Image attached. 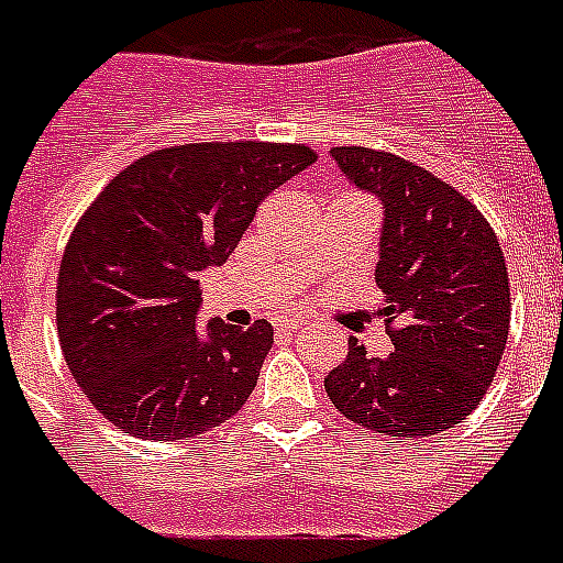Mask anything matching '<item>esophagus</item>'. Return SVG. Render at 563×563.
Here are the masks:
<instances>
[{"instance_id": "34e87169", "label": "esophagus", "mask_w": 563, "mask_h": 563, "mask_svg": "<svg viewBox=\"0 0 563 563\" xmlns=\"http://www.w3.org/2000/svg\"><path fill=\"white\" fill-rule=\"evenodd\" d=\"M274 325H277L280 332H297V329H303L306 320L291 318V314H283V318H274Z\"/></svg>"}]
</instances>
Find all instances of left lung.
<instances>
[{"instance_id": "1", "label": "left lung", "mask_w": 563, "mask_h": 563, "mask_svg": "<svg viewBox=\"0 0 563 563\" xmlns=\"http://www.w3.org/2000/svg\"><path fill=\"white\" fill-rule=\"evenodd\" d=\"M343 177L384 206L375 266L386 357L349 338L323 377L340 415L391 441L452 429L493 384L509 334V274L495 231L464 194L384 151L332 148Z\"/></svg>"}]
</instances>
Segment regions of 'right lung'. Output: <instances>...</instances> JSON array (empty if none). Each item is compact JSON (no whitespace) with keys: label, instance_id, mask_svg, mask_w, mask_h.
<instances>
[{"label":"right lung","instance_id":"right-lung-1","mask_svg":"<svg viewBox=\"0 0 563 563\" xmlns=\"http://www.w3.org/2000/svg\"><path fill=\"white\" fill-rule=\"evenodd\" d=\"M314 159L306 145H174L91 202L63 254L56 329L70 375L113 427L183 441L240 412L274 329H197L200 274L223 266L260 202Z\"/></svg>","mask_w":563,"mask_h":563}]
</instances>
